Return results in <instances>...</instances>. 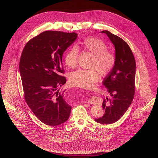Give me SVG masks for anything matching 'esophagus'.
I'll use <instances>...</instances> for the list:
<instances>
[{
  "label": "esophagus",
  "mask_w": 158,
  "mask_h": 158,
  "mask_svg": "<svg viewBox=\"0 0 158 158\" xmlns=\"http://www.w3.org/2000/svg\"><path fill=\"white\" fill-rule=\"evenodd\" d=\"M99 99L98 97H93L88 101V102L91 104H98L99 103Z\"/></svg>",
  "instance_id": "1"
}]
</instances>
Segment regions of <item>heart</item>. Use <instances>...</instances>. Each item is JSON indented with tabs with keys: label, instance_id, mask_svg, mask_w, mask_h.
<instances>
[{
	"label": "heart",
	"instance_id": "obj_1",
	"mask_svg": "<svg viewBox=\"0 0 158 158\" xmlns=\"http://www.w3.org/2000/svg\"><path fill=\"white\" fill-rule=\"evenodd\" d=\"M78 49L87 51L93 55L90 65L93 68L79 69L72 72L69 75L71 84L82 88H88L97 80V71L101 76H105L113 69L116 63L114 54L107 50L106 44L102 40L95 37H87L81 43L67 51L64 60L65 64L70 68H74L77 65Z\"/></svg>",
	"mask_w": 158,
	"mask_h": 158
}]
</instances>
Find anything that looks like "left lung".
Segmentation results:
<instances>
[{"mask_svg": "<svg viewBox=\"0 0 158 158\" xmlns=\"http://www.w3.org/2000/svg\"><path fill=\"white\" fill-rule=\"evenodd\" d=\"M101 32L106 34L114 46L116 63L102 81L111 98L104 99L102 106L105 114L95 121L109 124L121 118L132 103L135 93L136 61L129 45L123 39L108 31Z\"/></svg>", "mask_w": 158, "mask_h": 158, "instance_id": "8db88e82", "label": "left lung"}]
</instances>
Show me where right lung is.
I'll use <instances>...</instances> for the list:
<instances>
[{"instance_id":"obj_1","label":"right lung","mask_w":158,"mask_h":158,"mask_svg":"<svg viewBox=\"0 0 158 158\" xmlns=\"http://www.w3.org/2000/svg\"><path fill=\"white\" fill-rule=\"evenodd\" d=\"M77 34L44 31L31 39L22 51L19 71L25 100L44 124L60 125L69 119L71 106L59 87L66 82L62 58Z\"/></svg>"}]
</instances>
